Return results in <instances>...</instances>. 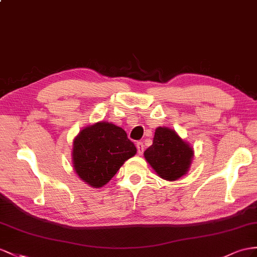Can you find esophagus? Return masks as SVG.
<instances>
[{
	"mask_svg": "<svg viewBox=\"0 0 257 257\" xmlns=\"http://www.w3.org/2000/svg\"><path fill=\"white\" fill-rule=\"evenodd\" d=\"M137 150H138V153L140 155L144 152V143L142 141L137 142Z\"/></svg>",
	"mask_w": 257,
	"mask_h": 257,
	"instance_id": "esophagus-1",
	"label": "esophagus"
}]
</instances>
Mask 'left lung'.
Returning <instances> with one entry per match:
<instances>
[{"mask_svg": "<svg viewBox=\"0 0 257 257\" xmlns=\"http://www.w3.org/2000/svg\"><path fill=\"white\" fill-rule=\"evenodd\" d=\"M193 150L174 130L159 127L153 144L144 157L155 172L166 180H177L185 175L191 164Z\"/></svg>", "mask_w": 257, "mask_h": 257, "instance_id": "1", "label": "left lung"}]
</instances>
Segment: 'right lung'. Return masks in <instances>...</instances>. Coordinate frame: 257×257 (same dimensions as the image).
<instances>
[{"mask_svg":"<svg viewBox=\"0 0 257 257\" xmlns=\"http://www.w3.org/2000/svg\"><path fill=\"white\" fill-rule=\"evenodd\" d=\"M137 153L126 131L114 123L97 122L80 131L74 141L72 162L78 176L89 186L107 183L122 164Z\"/></svg>","mask_w":257,"mask_h":257,"instance_id":"1","label":"right lung"}]
</instances>
